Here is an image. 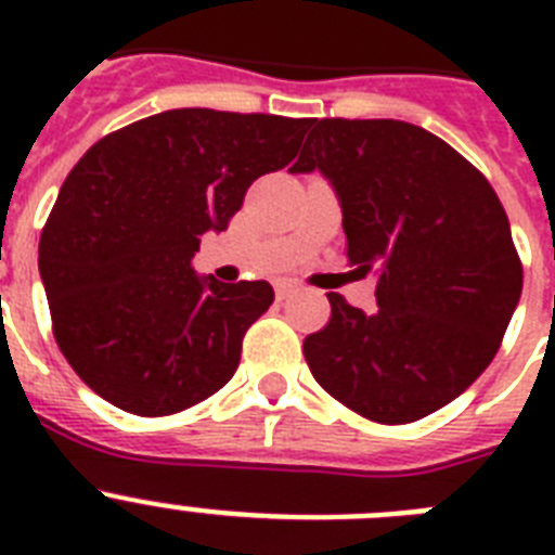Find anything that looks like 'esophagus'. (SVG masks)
Instances as JSON below:
<instances>
[{
	"mask_svg": "<svg viewBox=\"0 0 555 555\" xmlns=\"http://www.w3.org/2000/svg\"><path fill=\"white\" fill-rule=\"evenodd\" d=\"M294 283L292 281H278L274 283V294H278V300H286V297H292L294 294Z\"/></svg>",
	"mask_w": 555,
	"mask_h": 555,
	"instance_id": "1",
	"label": "esophagus"
}]
</instances>
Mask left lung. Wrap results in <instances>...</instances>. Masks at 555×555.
<instances>
[{
	"mask_svg": "<svg viewBox=\"0 0 555 555\" xmlns=\"http://www.w3.org/2000/svg\"><path fill=\"white\" fill-rule=\"evenodd\" d=\"M322 171L347 258L375 272L377 308L327 294L302 345L317 384L372 423L403 425L467 391L492 364L522 263L489 180L439 135L395 119H317L292 175Z\"/></svg>",
	"mask_w": 555,
	"mask_h": 555,
	"instance_id": "left-lung-1",
	"label": "left lung"
}]
</instances>
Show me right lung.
Segmentation results:
<instances>
[{
  "label": "right lung",
  "mask_w": 555,
  "mask_h": 555,
  "mask_svg": "<svg viewBox=\"0 0 555 555\" xmlns=\"http://www.w3.org/2000/svg\"><path fill=\"white\" fill-rule=\"evenodd\" d=\"M313 119L178 107L121 127L68 171L38 244L57 347L86 386L139 416L222 389L274 300L267 281L199 278L261 175L292 164Z\"/></svg>",
  "instance_id": "1"
}]
</instances>
